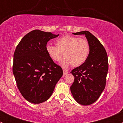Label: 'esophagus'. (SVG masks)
Returning a JSON list of instances; mask_svg holds the SVG:
<instances>
[{
	"label": "esophagus",
	"instance_id": "1",
	"mask_svg": "<svg viewBox=\"0 0 123 123\" xmlns=\"http://www.w3.org/2000/svg\"><path fill=\"white\" fill-rule=\"evenodd\" d=\"M63 72H64V75H66V74H67L68 73V72L67 71H65V69H64V70H63Z\"/></svg>",
	"mask_w": 123,
	"mask_h": 123
}]
</instances>
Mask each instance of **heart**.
<instances>
[{
  "mask_svg": "<svg viewBox=\"0 0 123 123\" xmlns=\"http://www.w3.org/2000/svg\"><path fill=\"white\" fill-rule=\"evenodd\" d=\"M46 50L49 56L55 62H59L65 57L61 65L67 68L71 65L77 67L82 65L87 59L90 45L86 38L73 36H65L56 41L55 46L48 44Z\"/></svg>",
  "mask_w": 123,
  "mask_h": 123,
  "instance_id": "b5f03b06",
  "label": "heart"
}]
</instances>
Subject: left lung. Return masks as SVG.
Returning a JSON list of instances; mask_svg holds the SVG:
<instances>
[{
    "label": "left lung",
    "mask_w": 123,
    "mask_h": 123,
    "mask_svg": "<svg viewBox=\"0 0 123 123\" xmlns=\"http://www.w3.org/2000/svg\"><path fill=\"white\" fill-rule=\"evenodd\" d=\"M73 34H85L90 45V52L85 63L71 71L75 77L70 87L71 92L79 104L91 105L99 98L106 86L108 71L107 53L99 40L88 31Z\"/></svg>",
    "instance_id": "8db88e82"
}]
</instances>
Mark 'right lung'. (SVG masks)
Here are the masks:
<instances>
[{
  "mask_svg": "<svg viewBox=\"0 0 123 123\" xmlns=\"http://www.w3.org/2000/svg\"><path fill=\"white\" fill-rule=\"evenodd\" d=\"M58 36L34 30L24 36L16 48L13 74L19 92L30 102L37 104L48 100L62 76V68L46 50L48 41Z\"/></svg>",
  "mask_w": 123,
  "mask_h": 123,
  "instance_id": "1",
  "label": "right lung"
}]
</instances>
